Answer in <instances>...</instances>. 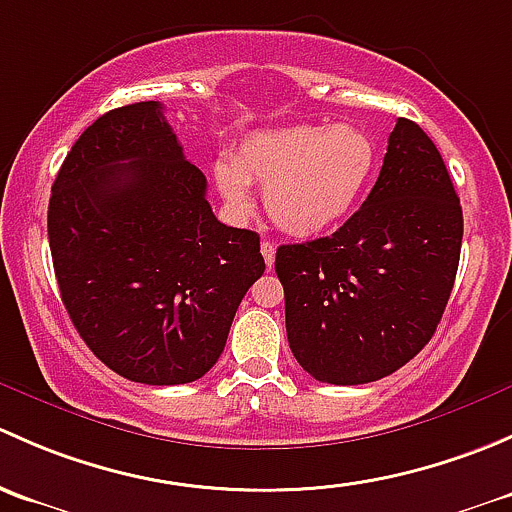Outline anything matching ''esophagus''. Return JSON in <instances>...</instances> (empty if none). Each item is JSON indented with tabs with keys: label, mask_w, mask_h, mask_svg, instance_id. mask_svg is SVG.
I'll return each instance as SVG.
<instances>
[{
	"label": "esophagus",
	"mask_w": 512,
	"mask_h": 512,
	"mask_svg": "<svg viewBox=\"0 0 512 512\" xmlns=\"http://www.w3.org/2000/svg\"><path fill=\"white\" fill-rule=\"evenodd\" d=\"M261 254H263V261H266V266L271 268L273 263H276V244H273V241H268V239H263Z\"/></svg>",
	"instance_id": "34e87169"
}]
</instances>
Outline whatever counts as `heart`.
Segmentation results:
<instances>
[{
    "label": "heart",
    "instance_id": "heart-1",
    "mask_svg": "<svg viewBox=\"0 0 512 512\" xmlns=\"http://www.w3.org/2000/svg\"><path fill=\"white\" fill-rule=\"evenodd\" d=\"M377 145L360 125H288L254 133L214 182L234 214L254 209L249 184L263 187L268 217L298 239L333 231L370 187Z\"/></svg>",
    "mask_w": 512,
    "mask_h": 512
}]
</instances>
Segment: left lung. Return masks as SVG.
Instances as JSON below:
<instances>
[{
	"label": "left lung",
	"instance_id": "8db88e82",
	"mask_svg": "<svg viewBox=\"0 0 512 512\" xmlns=\"http://www.w3.org/2000/svg\"><path fill=\"white\" fill-rule=\"evenodd\" d=\"M463 212L429 135L399 118L372 192L335 234L278 246L286 333L318 382L367 384L431 340L456 281Z\"/></svg>",
	"mask_w": 512,
	"mask_h": 512
}]
</instances>
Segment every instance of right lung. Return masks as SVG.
Wrapping results in <instances>:
<instances>
[{
  "instance_id": "obj_1",
  "label": "right lung",
  "mask_w": 512,
  "mask_h": 512,
  "mask_svg": "<svg viewBox=\"0 0 512 512\" xmlns=\"http://www.w3.org/2000/svg\"><path fill=\"white\" fill-rule=\"evenodd\" d=\"M49 244L71 323L93 355L142 384L217 365L246 291L266 271L256 231L214 217L157 100L83 130L49 199Z\"/></svg>"
}]
</instances>
